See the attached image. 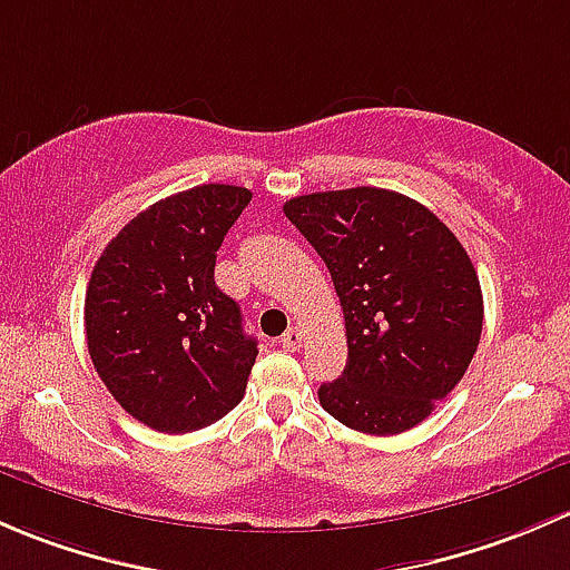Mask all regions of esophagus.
<instances>
[{
  "label": "esophagus",
  "mask_w": 570,
  "mask_h": 570,
  "mask_svg": "<svg viewBox=\"0 0 570 570\" xmlns=\"http://www.w3.org/2000/svg\"><path fill=\"white\" fill-rule=\"evenodd\" d=\"M302 340H304L302 328L291 326V328H287V332L283 334V337H279V345H283L285 351H296V348H302Z\"/></svg>",
  "instance_id": "esophagus-1"
}]
</instances>
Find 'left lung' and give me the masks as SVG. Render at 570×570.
Listing matches in <instances>:
<instances>
[{
  "label": "left lung",
  "mask_w": 570,
  "mask_h": 570,
  "mask_svg": "<svg viewBox=\"0 0 570 570\" xmlns=\"http://www.w3.org/2000/svg\"><path fill=\"white\" fill-rule=\"evenodd\" d=\"M332 274L348 362L318 397L373 436L420 425L466 373L483 293L459 238L416 199L375 186L315 191L283 205Z\"/></svg>",
  "instance_id": "1"
}]
</instances>
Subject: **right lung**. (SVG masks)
<instances>
[{
  "mask_svg": "<svg viewBox=\"0 0 570 570\" xmlns=\"http://www.w3.org/2000/svg\"><path fill=\"white\" fill-rule=\"evenodd\" d=\"M244 186L158 199L107 244L85 296L87 351L134 420L189 433L242 403L257 356L242 307L216 287V249L249 205Z\"/></svg>",
  "mask_w": 570,
  "mask_h": 570,
  "instance_id": "right-lung-1",
  "label": "right lung"
}]
</instances>
